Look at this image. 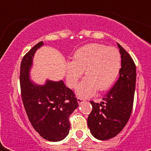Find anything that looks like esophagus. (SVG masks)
<instances>
[{
  "label": "esophagus",
  "mask_w": 151,
  "mask_h": 151,
  "mask_svg": "<svg viewBox=\"0 0 151 151\" xmlns=\"http://www.w3.org/2000/svg\"><path fill=\"white\" fill-rule=\"evenodd\" d=\"M77 99H78V103H79L80 105L83 103V102H85V99H84L83 98H81V97H78V98H77Z\"/></svg>",
  "instance_id": "34e87169"
}]
</instances>
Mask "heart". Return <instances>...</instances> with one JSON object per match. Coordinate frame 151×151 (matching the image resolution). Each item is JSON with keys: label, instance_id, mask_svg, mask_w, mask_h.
<instances>
[{"label": "heart", "instance_id": "1", "mask_svg": "<svg viewBox=\"0 0 151 151\" xmlns=\"http://www.w3.org/2000/svg\"><path fill=\"white\" fill-rule=\"evenodd\" d=\"M122 66V58L116 48L102 44H90L76 51L73 61L66 63V81L75 88L85 71L86 76L81 81L77 93L88 97L97 91L110 88L118 78Z\"/></svg>", "mask_w": 151, "mask_h": 151}]
</instances>
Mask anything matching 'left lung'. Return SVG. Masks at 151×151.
Here are the masks:
<instances>
[{
	"label": "left lung",
	"instance_id": "8db88e82",
	"mask_svg": "<svg viewBox=\"0 0 151 151\" xmlns=\"http://www.w3.org/2000/svg\"><path fill=\"white\" fill-rule=\"evenodd\" d=\"M122 58L120 76L101 103L90 101L92 112L88 126L95 138L106 140L116 136L126 125L133 106L136 88V65L130 55L117 44Z\"/></svg>",
	"mask_w": 151,
	"mask_h": 151
}]
</instances>
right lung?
<instances>
[{"instance_id":"obj_1","label":"right lung","mask_w":151,"mask_h":151,"mask_svg":"<svg viewBox=\"0 0 151 151\" xmlns=\"http://www.w3.org/2000/svg\"><path fill=\"white\" fill-rule=\"evenodd\" d=\"M43 45L40 41L25 55L20 66V88L24 108L32 126L48 141L63 139L69 133L70 115L78 106L73 92L63 81H47L38 85L29 80L34 55Z\"/></svg>"}]
</instances>
